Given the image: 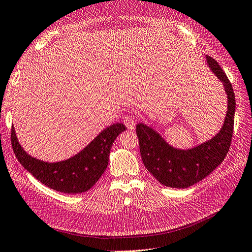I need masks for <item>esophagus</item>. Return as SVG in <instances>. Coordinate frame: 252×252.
<instances>
[{
    "label": "esophagus",
    "instance_id": "obj_1",
    "mask_svg": "<svg viewBox=\"0 0 252 252\" xmlns=\"http://www.w3.org/2000/svg\"><path fill=\"white\" fill-rule=\"evenodd\" d=\"M124 124L126 125V127L128 129H131V130H132V129H134V127H135L134 120L131 117H129V116H126L124 118Z\"/></svg>",
    "mask_w": 252,
    "mask_h": 252
}]
</instances>
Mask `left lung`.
<instances>
[{
	"mask_svg": "<svg viewBox=\"0 0 252 252\" xmlns=\"http://www.w3.org/2000/svg\"><path fill=\"white\" fill-rule=\"evenodd\" d=\"M206 61L210 70L223 83L228 100L224 124L216 136L194 148L183 150L170 146L151 127L143 123L136 125L143 163L167 187L184 189L194 185L215 170L229 151L234 124V93L230 81L217 61L208 56Z\"/></svg>",
	"mask_w": 252,
	"mask_h": 252,
	"instance_id": "left-lung-1",
	"label": "left lung"
}]
</instances>
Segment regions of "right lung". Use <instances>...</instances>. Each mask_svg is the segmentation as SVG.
I'll return each mask as SVG.
<instances>
[{
    "label": "right lung",
    "mask_w": 252,
    "mask_h": 252,
    "mask_svg": "<svg viewBox=\"0 0 252 252\" xmlns=\"http://www.w3.org/2000/svg\"><path fill=\"white\" fill-rule=\"evenodd\" d=\"M126 130L122 123L105 128L94 140L74 157L48 163L29 156L17 139L12 126L13 152L24 168L44 185L64 193H82L93 187L107 168L110 149L117 136Z\"/></svg>",
    "instance_id": "obj_1"
}]
</instances>
